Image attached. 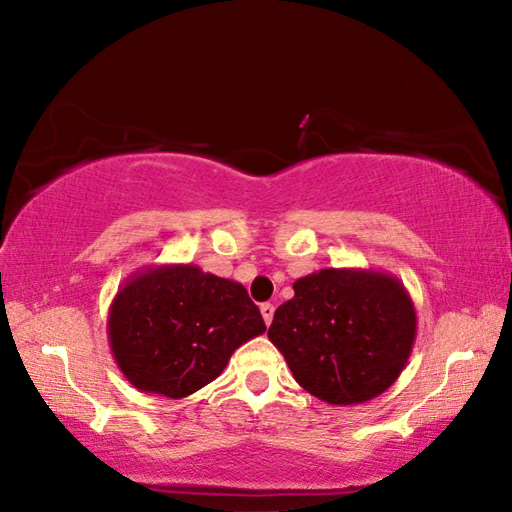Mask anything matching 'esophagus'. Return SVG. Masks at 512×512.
<instances>
[{
  "mask_svg": "<svg viewBox=\"0 0 512 512\" xmlns=\"http://www.w3.org/2000/svg\"><path fill=\"white\" fill-rule=\"evenodd\" d=\"M259 310H262V317H264L266 325L273 323V317H275V306H273V303H262V308H259Z\"/></svg>",
  "mask_w": 512,
  "mask_h": 512,
  "instance_id": "obj_1",
  "label": "esophagus"
}]
</instances>
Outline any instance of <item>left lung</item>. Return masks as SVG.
Listing matches in <instances>:
<instances>
[{
  "instance_id": "left-lung-1",
  "label": "left lung",
  "mask_w": 512,
  "mask_h": 512,
  "mask_svg": "<svg viewBox=\"0 0 512 512\" xmlns=\"http://www.w3.org/2000/svg\"><path fill=\"white\" fill-rule=\"evenodd\" d=\"M292 288L295 297L275 310L268 339L308 394L330 405H358L396 383L418 330L398 277L323 268Z\"/></svg>"
}]
</instances>
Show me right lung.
Returning <instances> with one entry per match:
<instances>
[{
  "label": "right lung",
  "mask_w": 512,
  "mask_h": 512,
  "mask_svg": "<svg viewBox=\"0 0 512 512\" xmlns=\"http://www.w3.org/2000/svg\"><path fill=\"white\" fill-rule=\"evenodd\" d=\"M242 284L195 264L140 268L118 288L107 339L138 391L187 398L224 372L239 345L264 334Z\"/></svg>",
  "instance_id": "1"
}]
</instances>
